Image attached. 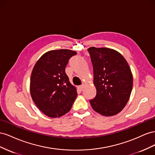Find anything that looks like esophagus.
<instances>
[{"instance_id":"34e87169","label":"esophagus","mask_w":155,"mask_h":155,"mask_svg":"<svg viewBox=\"0 0 155 155\" xmlns=\"http://www.w3.org/2000/svg\"><path fill=\"white\" fill-rule=\"evenodd\" d=\"M78 89L80 90L81 91H82V90H83V89H84V85L82 84V85H81V86H79L78 87Z\"/></svg>"}]
</instances>
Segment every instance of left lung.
Masks as SVG:
<instances>
[{
  "label": "left lung",
  "instance_id": "left-lung-1",
  "mask_svg": "<svg viewBox=\"0 0 155 155\" xmlns=\"http://www.w3.org/2000/svg\"><path fill=\"white\" fill-rule=\"evenodd\" d=\"M97 94L90 103L95 112L114 116L125 107L131 94L133 78L129 64L120 53L108 48L90 47Z\"/></svg>",
  "mask_w": 155,
  "mask_h": 155
}]
</instances>
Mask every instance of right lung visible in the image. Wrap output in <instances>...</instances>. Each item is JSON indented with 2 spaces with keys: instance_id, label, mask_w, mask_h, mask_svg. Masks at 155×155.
Masks as SVG:
<instances>
[{
  "instance_id": "obj_1",
  "label": "right lung",
  "mask_w": 155,
  "mask_h": 155,
  "mask_svg": "<svg viewBox=\"0 0 155 155\" xmlns=\"http://www.w3.org/2000/svg\"><path fill=\"white\" fill-rule=\"evenodd\" d=\"M77 52L68 49L51 51L41 56L30 77V94L41 111L50 117H60L72 107L77 93L65 69Z\"/></svg>"
}]
</instances>
